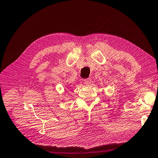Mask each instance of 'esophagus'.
I'll use <instances>...</instances> for the list:
<instances>
[{
  "label": "esophagus",
  "mask_w": 158,
  "mask_h": 158,
  "mask_svg": "<svg viewBox=\"0 0 158 158\" xmlns=\"http://www.w3.org/2000/svg\"><path fill=\"white\" fill-rule=\"evenodd\" d=\"M84 83L85 84H90V83H91V79L90 78H87V79H84Z\"/></svg>",
  "instance_id": "34e87169"
}]
</instances>
